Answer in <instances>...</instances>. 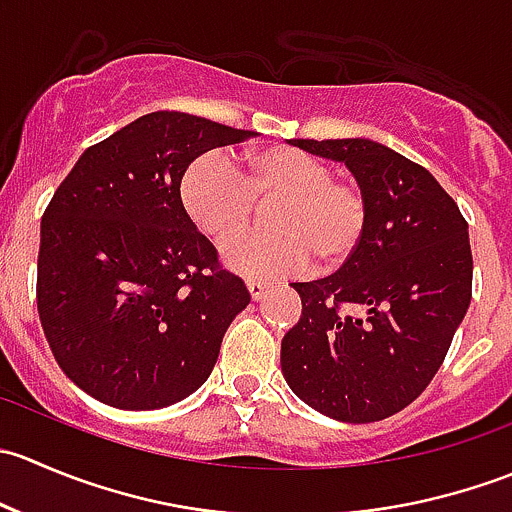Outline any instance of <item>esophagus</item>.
Instances as JSON below:
<instances>
[{
	"instance_id": "obj_1",
	"label": "esophagus",
	"mask_w": 512,
	"mask_h": 512,
	"mask_svg": "<svg viewBox=\"0 0 512 512\" xmlns=\"http://www.w3.org/2000/svg\"><path fill=\"white\" fill-rule=\"evenodd\" d=\"M247 289H250V297L255 299V302H260V299L267 297V285L260 280H247Z\"/></svg>"
}]
</instances>
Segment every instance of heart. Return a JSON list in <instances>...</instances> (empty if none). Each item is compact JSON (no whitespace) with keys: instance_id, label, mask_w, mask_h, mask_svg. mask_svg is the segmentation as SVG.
Segmentation results:
<instances>
[{"instance_id":"obj_1","label":"heart","mask_w":512,"mask_h":512,"mask_svg":"<svg viewBox=\"0 0 512 512\" xmlns=\"http://www.w3.org/2000/svg\"><path fill=\"white\" fill-rule=\"evenodd\" d=\"M281 200L273 206L275 231L227 242L230 270L255 280L299 275L317 255L322 267H337L354 255L369 225V203L352 180L334 178L327 160L289 146L262 148L245 156L240 170L220 151L203 153L180 178V200L203 235L225 242L251 217L255 197Z\"/></svg>"}]
</instances>
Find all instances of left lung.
<instances>
[{
	"label": "left lung",
	"instance_id": "obj_1",
	"mask_svg": "<svg viewBox=\"0 0 512 512\" xmlns=\"http://www.w3.org/2000/svg\"><path fill=\"white\" fill-rule=\"evenodd\" d=\"M289 143L352 170L369 203V225L334 275L292 282L302 317L282 339V374L319 414L381 421L431 384L466 317L473 285L468 223L426 168L381 143Z\"/></svg>",
	"mask_w": 512,
	"mask_h": 512
}]
</instances>
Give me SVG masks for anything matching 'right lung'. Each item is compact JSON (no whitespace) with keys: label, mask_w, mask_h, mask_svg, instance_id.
<instances>
[{"label":"right lung","mask_w":512,"mask_h":512,"mask_svg":"<svg viewBox=\"0 0 512 512\" xmlns=\"http://www.w3.org/2000/svg\"><path fill=\"white\" fill-rule=\"evenodd\" d=\"M255 131L178 111L81 153L41 218L36 304L51 354L101 404L153 411L208 381L245 282L180 200L185 168Z\"/></svg>","instance_id":"add662e5"}]
</instances>
